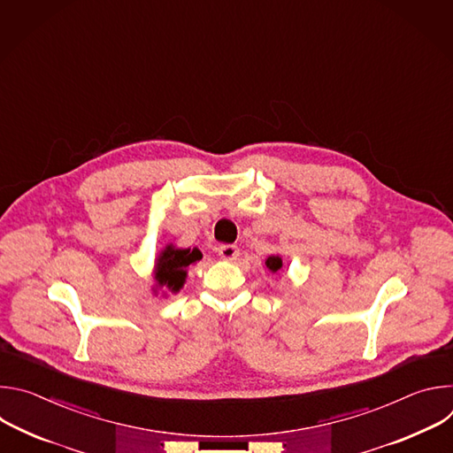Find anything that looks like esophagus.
Segmentation results:
<instances>
[{"instance_id":"1","label":"esophagus","mask_w":453,"mask_h":453,"mask_svg":"<svg viewBox=\"0 0 453 453\" xmlns=\"http://www.w3.org/2000/svg\"><path fill=\"white\" fill-rule=\"evenodd\" d=\"M240 254V249L236 245H220L219 247V256L222 257V260H236V256Z\"/></svg>"}]
</instances>
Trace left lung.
I'll list each match as a JSON object with an SVG mask.
<instances>
[{
	"label": "left lung",
	"instance_id": "obj_1",
	"mask_svg": "<svg viewBox=\"0 0 453 453\" xmlns=\"http://www.w3.org/2000/svg\"><path fill=\"white\" fill-rule=\"evenodd\" d=\"M281 267H283V257L280 254H273L265 260V269L273 274H278L281 271Z\"/></svg>",
	"mask_w": 453,
	"mask_h": 453
}]
</instances>
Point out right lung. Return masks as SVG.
<instances>
[{
  "label": "right lung",
  "instance_id": "add662e5",
  "mask_svg": "<svg viewBox=\"0 0 453 453\" xmlns=\"http://www.w3.org/2000/svg\"><path fill=\"white\" fill-rule=\"evenodd\" d=\"M199 260H203V252L197 247L182 249L175 247L173 243L165 245L154 262V296H157L159 290H163V296L177 294L186 283L188 267L196 265Z\"/></svg>",
  "mask_w": 453,
  "mask_h": 453
}]
</instances>
